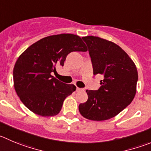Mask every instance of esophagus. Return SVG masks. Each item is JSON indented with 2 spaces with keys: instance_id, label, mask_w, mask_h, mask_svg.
Segmentation results:
<instances>
[{
  "instance_id": "34e87169",
  "label": "esophagus",
  "mask_w": 151,
  "mask_h": 151,
  "mask_svg": "<svg viewBox=\"0 0 151 151\" xmlns=\"http://www.w3.org/2000/svg\"><path fill=\"white\" fill-rule=\"evenodd\" d=\"M83 88H78V87H77V88H76V91H83Z\"/></svg>"
}]
</instances>
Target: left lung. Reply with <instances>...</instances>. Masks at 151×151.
Instances as JSON below:
<instances>
[{"mask_svg":"<svg viewBox=\"0 0 151 151\" xmlns=\"http://www.w3.org/2000/svg\"><path fill=\"white\" fill-rule=\"evenodd\" d=\"M82 39L88 47L93 73L103 74L104 80L98 90H86L88 100L79 105V111L89 120H108L133 101L136 92L137 68L116 44L92 36Z\"/></svg>","mask_w":151,"mask_h":151,"instance_id":"8db88e82","label":"left lung"}]
</instances>
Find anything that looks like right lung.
<instances>
[{"label": "right lung", "instance_id": "obj_1", "mask_svg": "<svg viewBox=\"0 0 151 151\" xmlns=\"http://www.w3.org/2000/svg\"><path fill=\"white\" fill-rule=\"evenodd\" d=\"M73 51H87L80 36L69 33L53 35L35 42L18 57L13 69L14 87L27 108L42 116L60 112L66 97L76 90L51 75L63 66Z\"/></svg>", "mask_w": 151, "mask_h": 151}]
</instances>
